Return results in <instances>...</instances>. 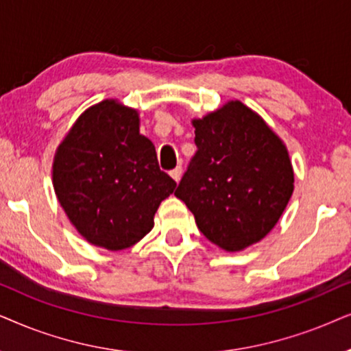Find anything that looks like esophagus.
<instances>
[{
	"instance_id": "esophagus-1",
	"label": "esophagus",
	"mask_w": 351,
	"mask_h": 351,
	"mask_svg": "<svg viewBox=\"0 0 351 351\" xmlns=\"http://www.w3.org/2000/svg\"><path fill=\"white\" fill-rule=\"evenodd\" d=\"M170 175H171V178L176 181V183H178V181L181 180V175H183V168L181 167H176V168H173V170L170 171Z\"/></svg>"
}]
</instances>
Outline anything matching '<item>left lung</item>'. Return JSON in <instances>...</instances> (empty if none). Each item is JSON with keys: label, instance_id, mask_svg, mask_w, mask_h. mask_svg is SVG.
I'll return each mask as SVG.
<instances>
[{"label": "left lung", "instance_id": "left-lung-1", "mask_svg": "<svg viewBox=\"0 0 351 351\" xmlns=\"http://www.w3.org/2000/svg\"><path fill=\"white\" fill-rule=\"evenodd\" d=\"M193 125L197 152L175 195L210 242L226 252L244 250L276 226L293 193L286 144L241 101Z\"/></svg>", "mask_w": 351, "mask_h": 351}]
</instances>
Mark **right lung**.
Segmentation results:
<instances>
[{
  "instance_id": "right-lung-1",
  "label": "right lung",
  "mask_w": 351,
  "mask_h": 351,
  "mask_svg": "<svg viewBox=\"0 0 351 351\" xmlns=\"http://www.w3.org/2000/svg\"><path fill=\"white\" fill-rule=\"evenodd\" d=\"M53 186L75 230L93 245L128 249L154 228L158 205L176 188L139 133L138 110L106 99L78 117L59 144Z\"/></svg>"
}]
</instances>
